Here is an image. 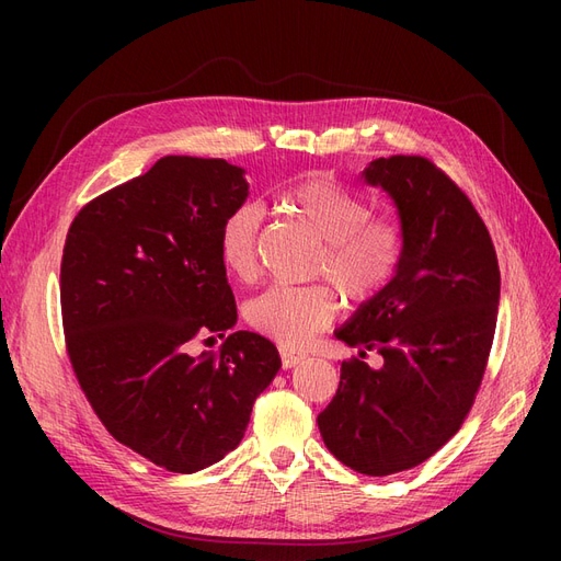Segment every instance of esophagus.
Listing matches in <instances>:
<instances>
[{
    "label": "esophagus",
    "instance_id": "esophagus-1",
    "mask_svg": "<svg viewBox=\"0 0 561 561\" xmlns=\"http://www.w3.org/2000/svg\"><path fill=\"white\" fill-rule=\"evenodd\" d=\"M280 360H283V367L285 369H290V367H295V365H299L301 360H304V353H297V351H293V348H280Z\"/></svg>",
    "mask_w": 561,
    "mask_h": 561
}]
</instances>
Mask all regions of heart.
Instances as JSON below:
<instances>
[{"label":"heart","mask_w":561,"mask_h":561,"mask_svg":"<svg viewBox=\"0 0 561 561\" xmlns=\"http://www.w3.org/2000/svg\"><path fill=\"white\" fill-rule=\"evenodd\" d=\"M283 208L322 243L313 276L330 278L353 301L375 297L396 276L404 233L396 217L371 215L369 203L328 175H309L280 194ZM262 208L236 206L219 229V260L236 280L257 276V236ZM339 313L334 287L276 285L245 304L252 330L280 346L301 348Z\"/></svg>","instance_id":"1"}]
</instances>
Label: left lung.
I'll use <instances>...</instances> for the list:
<instances>
[{
  "mask_svg": "<svg viewBox=\"0 0 561 561\" xmlns=\"http://www.w3.org/2000/svg\"><path fill=\"white\" fill-rule=\"evenodd\" d=\"M363 178L396 201L404 252L383 290L334 332L383 365L344 360L318 428L344 466L383 478L423 463L461 428L494 344L501 271L482 217L431 159H377Z\"/></svg>",
  "mask_w": 561,
  "mask_h": 561,
  "instance_id": "1",
  "label": "left lung"
}]
</instances>
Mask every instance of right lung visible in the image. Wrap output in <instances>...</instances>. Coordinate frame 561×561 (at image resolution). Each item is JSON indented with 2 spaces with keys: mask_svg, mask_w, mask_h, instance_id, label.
Wrapping results in <instances>:
<instances>
[{
  "mask_svg": "<svg viewBox=\"0 0 561 561\" xmlns=\"http://www.w3.org/2000/svg\"><path fill=\"white\" fill-rule=\"evenodd\" d=\"M243 173L163 157L87 203L67 231L60 309L77 381L114 439L171 472L239 447L280 369L276 346L245 330L219 353H192L236 325L219 229L248 198Z\"/></svg>",
  "mask_w": 561,
  "mask_h": 561,
  "instance_id": "1",
  "label": "right lung"
}]
</instances>
